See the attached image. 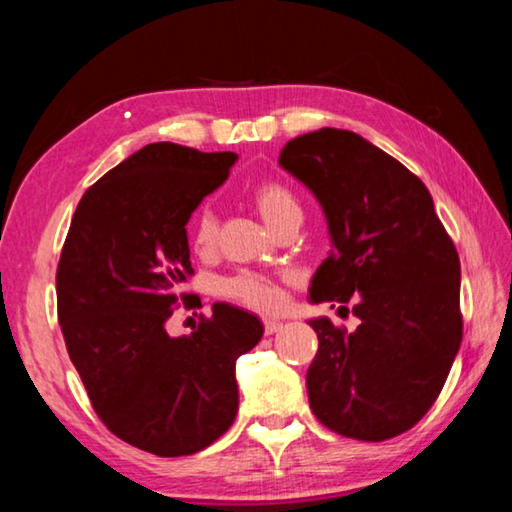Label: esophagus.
<instances>
[{"label": "esophagus", "instance_id": "34e87169", "mask_svg": "<svg viewBox=\"0 0 512 512\" xmlns=\"http://www.w3.org/2000/svg\"><path fill=\"white\" fill-rule=\"evenodd\" d=\"M282 327H284L282 320H275V318H266V320H264V332H266V334H275V332H280Z\"/></svg>", "mask_w": 512, "mask_h": 512}]
</instances>
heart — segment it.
Segmentation results:
<instances>
[{"mask_svg": "<svg viewBox=\"0 0 512 512\" xmlns=\"http://www.w3.org/2000/svg\"><path fill=\"white\" fill-rule=\"evenodd\" d=\"M255 203H257L259 214H262V219L268 225H273L282 214H287L291 210H300L296 196L291 194V189H287L282 183H275V180H266V183L257 187ZM189 239H192V248L198 255H207L214 248L216 219L212 210H207L205 207V210L196 214V219L192 223V232H189ZM221 296L257 311H275L282 307L284 289H282V282L273 280V277H266L259 273H239L221 282Z\"/></svg>", "mask_w": 512, "mask_h": 512, "instance_id": "b5f03b06", "label": "heart"}]
</instances>
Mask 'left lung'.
Wrapping results in <instances>:
<instances>
[{"instance_id":"8db88e82","label":"left lung","mask_w":512,"mask_h":512,"mask_svg":"<svg viewBox=\"0 0 512 512\" xmlns=\"http://www.w3.org/2000/svg\"><path fill=\"white\" fill-rule=\"evenodd\" d=\"M280 167L316 196L332 250L311 302H348L343 332L320 316L309 406L341 436H400L431 409L463 339L461 262L418 176L361 135L320 128L284 146Z\"/></svg>"}]
</instances>
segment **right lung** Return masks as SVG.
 <instances>
[{
  "mask_svg": "<svg viewBox=\"0 0 512 512\" xmlns=\"http://www.w3.org/2000/svg\"><path fill=\"white\" fill-rule=\"evenodd\" d=\"M237 153L155 142L83 194L60 255L58 320L94 411L155 456L212 445L239 409L237 359L264 334L255 314L214 302L192 334L167 320L192 275L185 225Z\"/></svg>",
  "mask_w": 512,
  "mask_h": 512,
  "instance_id": "obj_1",
  "label": "right lung"
}]
</instances>
